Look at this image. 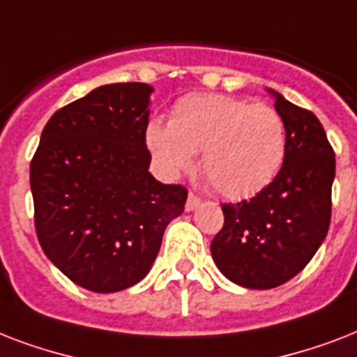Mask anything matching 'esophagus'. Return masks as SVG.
<instances>
[{
    "mask_svg": "<svg viewBox=\"0 0 357 357\" xmlns=\"http://www.w3.org/2000/svg\"><path fill=\"white\" fill-rule=\"evenodd\" d=\"M200 196H196L195 192H189L187 196V204H185V211H195L196 207L200 206Z\"/></svg>",
    "mask_w": 357,
    "mask_h": 357,
    "instance_id": "1",
    "label": "esophagus"
}]
</instances>
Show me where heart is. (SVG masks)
<instances>
[{"label":"heart","mask_w":357,"mask_h":357,"mask_svg":"<svg viewBox=\"0 0 357 357\" xmlns=\"http://www.w3.org/2000/svg\"><path fill=\"white\" fill-rule=\"evenodd\" d=\"M146 148L167 178L195 165L226 198L257 195L282 167L285 126L276 109L226 94H190L172 109L167 123L150 122Z\"/></svg>","instance_id":"b5f03b06"}]
</instances>
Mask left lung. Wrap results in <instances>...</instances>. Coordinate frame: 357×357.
Here are the masks:
<instances>
[{
  "mask_svg": "<svg viewBox=\"0 0 357 357\" xmlns=\"http://www.w3.org/2000/svg\"><path fill=\"white\" fill-rule=\"evenodd\" d=\"M268 92L285 126L283 165L252 200L222 204L224 226L211 243L218 271L246 289H272L296 276L332 218L335 153L326 131L311 111Z\"/></svg>",
  "mask_w": 357,
  "mask_h": 357,
  "instance_id": "obj_1",
  "label": "left lung"
}]
</instances>
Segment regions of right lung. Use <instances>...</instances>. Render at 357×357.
<instances>
[{"instance_id":"1","label":"right lung","mask_w":357,"mask_h":357,"mask_svg":"<svg viewBox=\"0 0 357 357\" xmlns=\"http://www.w3.org/2000/svg\"><path fill=\"white\" fill-rule=\"evenodd\" d=\"M146 83H113L59 109L31 161L36 237L79 287L116 293L150 272L187 189L150 172Z\"/></svg>"}]
</instances>
